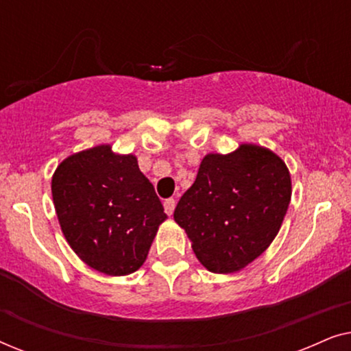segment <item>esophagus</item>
Returning <instances> with one entry per match:
<instances>
[{
	"instance_id": "1",
	"label": "esophagus",
	"mask_w": 351,
	"mask_h": 351,
	"mask_svg": "<svg viewBox=\"0 0 351 351\" xmlns=\"http://www.w3.org/2000/svg\"><path fill=\"white\" fill-rule=\"evenodd\" d=\"M174 209H176V199L174 198L166 199L165 201V213L167 215H172V213H174Z\"/></svg>"
}]
</instances>
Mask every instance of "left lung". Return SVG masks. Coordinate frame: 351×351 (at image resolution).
<instances>
[{"mask_svg":"<svg viewBox=\"0 0 351 351\" xmlns=\"http://www.w3.org/2000/svg\"><path fill=\"white\" fill-rule=\"evenodd\" d=\"M286 162L256 143L209 153L174 210L201 265L228 275L267 251L291 203Z\"/></svg>","mask_w":351,"mask_h":351,"instance_id":"left-lung-1","label":"left lung"}]
</instances>
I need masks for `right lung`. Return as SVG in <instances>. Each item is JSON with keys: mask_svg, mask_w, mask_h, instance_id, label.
I'll return each mask as SVG.
<instances>
[{"mask_svg": "<svg viewBox=\"0 0 351 351\" xmlns=\"http://www.w3.org/2000/svg\"><path fill=\"white\" fill-rule=\"evenodd\" d=\"M51 190L66 243L86 265L110 276L138 270L167 219L137 158L108 143L65 158Z\"/></svg>", "mask_w": 351, "mask_h": 351, "instance_id": "1", "label": "right lung"}]
</instances>
